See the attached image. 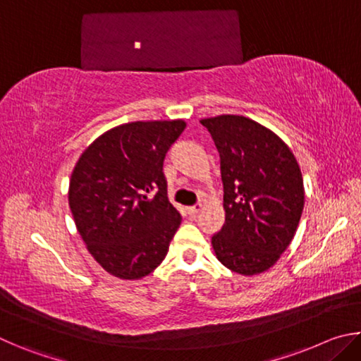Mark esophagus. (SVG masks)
Masks as SVG:
<instances>
[{"label": "esophagus", "mask_w": 361, "mask_h": 361, "mask_svg": "<svg viewBox=\"0 0 361 361\" xmlns=\"http://www.w3.org/2000/svg\"><path fill=\"white\" fill-rule=\"evenodd\" d=\"M200 209H202V204H195V205H192V207H188V213L189 215H195V213H199L200 212Z\"/></svg>", "instance_id": "1"}]
</instances>
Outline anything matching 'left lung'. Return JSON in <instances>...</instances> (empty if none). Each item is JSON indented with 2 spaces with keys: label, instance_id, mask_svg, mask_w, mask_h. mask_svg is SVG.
<instances>
[{
  "label": "left lung",
  "instance_id": "1",
  "mask_svg": "<svg viewBox=\"0 0 361 361\" xmlns=\"http://www.w3.org/2000/svg\"><path fill=\"white\" fill-rule=\"evenodd\" d=\"M219 152L224 224L212 237L218 261L240 276L267 271L296 234L304 181L282 138L245 116L200 119Z\"/></svg>",
  "mask_w": 361,
  "mask_h": 361
}]
</instances>
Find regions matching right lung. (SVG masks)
I'll return each instance as SVG.
<instances>
[{
	"mask_svg": "<svg viewBox=\"0 0 361 361\" xmlns=\"http://www.w3.org/2000/svg\"><path fill=\"white\" fill-rule=\"evenodd\" d=\"M185 129L183 119L129 122L79 156L68 204L85 248L109 276L140 280L166 258L181 216L169 202L162 166Z\"/></svg>",
	"mask_w": 361,
	"mask_h": 361,
	"instance_id": "1",
	"label": "right lung"
}]
</instances>
